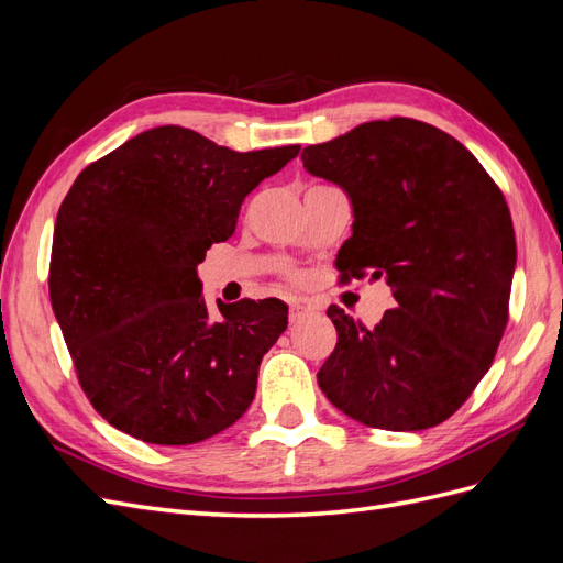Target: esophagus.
Wrapping results in <instances>:
<instances>
[{"label":"esophagus","mask_w":563,"mask_h":563,"mask_svg":"<svg viewBox=\"0 0 563 563\" xmlns=\"http://www.w3.org/2000/svg\"><path fill=\"white\" fill-rule=\"evenodd\" d=\"M291 312H288V319H291V323H300L302 319H308L312 312H314V305L312 302H305V300H294L291 305Z\"/></svg>","instance_id":"1"}]
</instances>
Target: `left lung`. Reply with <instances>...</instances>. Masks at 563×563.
Segmentation results:
<instances>
[{"label": "left lung", "mask_w": 563, "mask_h": 563, "mask_svg": "<svg viewBox=\"0 0 563 563\" xmlns=\"http://www.w3.org/2000/svg\"><path fill=\"white\" fill-rule=\"evenodd\" d=\"M300 159L352 201L340 277H385L399 305L373 329L331 305L338 343L319 387L368 428H434L486 376L507 327L517 242L500 187L453 135L408 117L360 124Z\"/></svg>", "instance_id": "1"}]
</instances>
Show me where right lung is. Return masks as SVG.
Masks as SVG:
<instances>
[{
	"label": "right lung",
	"instance_id": "1",
	"mask_svg": "<svg viewBox=\"0 0 563 563\" xmlns=\"http://www.w3.org/2000/svg\"><path fill=\"white\" fill-rule=\"evenodd\" d=\"M298 152H234L157 126L77 176L56 218L48 291L84 395L112 428L185 446L246 413L288 308L244 298L211 317L197 265L232 236L253 187Z\"/></svg>",
	"mask_w": 563,
	"mask_h": 563
}]
</instances>
